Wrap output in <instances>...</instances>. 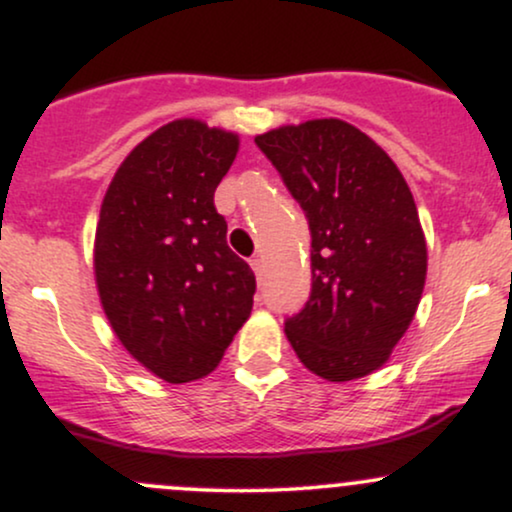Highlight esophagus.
<instances>
[{
  "label": "esophagus",
  "instance_id": "1",
  "mask_svg": "<svg viewBox=\"0 0 512 512\" xmlns=\"http://www.w3.org/2000/svg\"><path fill=\"white\" fill-rule=\"evenodd\" d=\"M250 267H252V269H255L257 279H260V281H262V272H264V264H262V257H260V255H255V257H252V260H250Z\"/></svg>",
  "mask_w": 512,
  "mask_h": 512
}]
</instances>
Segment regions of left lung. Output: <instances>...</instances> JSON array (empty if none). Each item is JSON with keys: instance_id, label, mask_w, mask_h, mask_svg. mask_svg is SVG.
Masks as SVG:
<instances>
[{"instance_id": "left-lung-1", "label": "left lung", "mask_w": 512, "mask_h": 512, "mask_svg": "<svg viewBox=\"0 0 512 512\" xmlns=\"http://www.w3.org/2000/svg\"><path fill=\"white\" fill-rule=\"evenodd\" d=\"M310 228V296L286 317L303 366L332 383L373 373L407 332L426 281V240L392 158L342 120L255 137Z\"/></svg>"}]
</instances>
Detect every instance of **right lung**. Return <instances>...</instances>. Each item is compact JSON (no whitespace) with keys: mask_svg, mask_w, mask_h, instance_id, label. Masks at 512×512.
<instances>
[{"mask_svg":"<svg viewBox=\"0 0 512 512\" xmlns=\"http://www.w3.org/2000/svg\"><path fill=\"white\" fill-rule=\"evenodd\" d=\"M238 137L197 120L156 129L117 168L96 228V281L122 346L166 383L211 373L252 310L214 192Z\"/></svg>","mask_w":512,"mask_h":512,"instance_id":"obj_1","label":"right lung"}]
</instances>
